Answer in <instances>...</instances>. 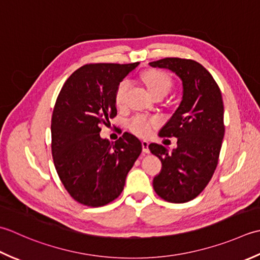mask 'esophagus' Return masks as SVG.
<instances>
[{"label":"esophagus","instance_id":"34e87169","mask_svg":"<svg viewBox=\"0 0 260 260\" xmlns=\"http://www.w3.org/2000/svg\"><path fill=\"white\" fill-rule=\"evenodd\" d=\"M141 146H142V151H144L145 153H149V142L146 140H142Z\"/></svg>","mask_w":260,"mask_h":260}]
</instances>
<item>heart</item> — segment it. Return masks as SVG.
I'll return each instance as SVG.
<instances>
[{
	"label": "heart",
	"instance_id": "1",
	"mask_svg": "<svg viewBox=\"0 0 260 260\" xmlns=\"http://www.w3.org/2000/svg\"><path fill=\"white\" fill-rule=\"evenodd\" d=\"M144 82L148 88V91L150 92L151 95L157 94V93H164L166 94L169 89H171V79L161 72H148L144 75ZM129 87L128 81H123L120 83V85L116 88L115 92V104L118 105L119 108L123 107L124 100H125V93L126 89ZM160 124V120L157 116H149V115H144L139 114L136 115L134 118H131L128 122V128L132 134H135L138 137H148L151 131L157 128L158 125Z\"/></svg>",
	"mask_w": 260,
	"mask_h": 260
}]
</instances>
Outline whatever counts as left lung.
I'll return each mask as SVG.
<instances>
[{
    "label": "left lung",
    "mask_w": 260,
    "mask_h": 260,
    "mask_svg": "<svg viewBox=\"0 0 260 260\" xmlns=\"http://www.w3.org/2000/svg\"><path fill=\"white\" fill-rule=\"evenodd\" d=\"M165 68L182 81V101L159 131L160 137H176L177 147L150 144L151 153L161 161L153 177L155 192L172 203H185L202 192L218 165L224 137L223 101L214 78L198 61L164 58L149 62Z\"/></svg>",
    "instance_id": "1"
}]
</instances>
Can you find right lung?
<instances>
[{
    "label": "right lung",
    "instance_id": "obj_1",
    "mask_svg": "<svg viewBox=\"0 0 260 260\" xmlns=\"http://www.w3.org/2000/svg\"><path fill=\"white\" fill-rule=\"evenodd\" d=\"M138 65H84L57 98L51 118L52 158L67 192L84 205L96 208L118 198L141 153L140 140L129 132L115 142L100 136V126L116 115V88Z\"/></svg>",
    "mask_w": 260,
    "mask_h": 260
}]
</instances>
